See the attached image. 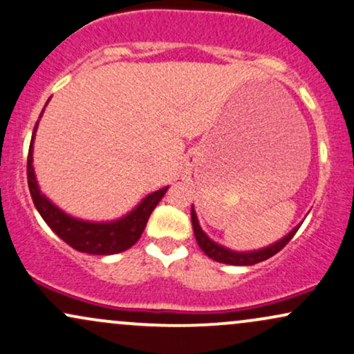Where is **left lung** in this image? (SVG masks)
Masks as SVG:
<instances>
[{
  "instance_id": "left-lung-1",
  "label": "left lung",
  "mask_w": 354,
  "mask_h": 354,
  "mask_svg": "<svg viewBox=\"0 0 354 354\" xmlns=\"http://www.w3.org/2000/svg\"><path fill=\"white\" fill-rule=\"evenodd\" d=\"M190 217H192L194 234H195V239H197L198 247H201L203 253H205L207 257H210L212 260L220 261V263H227V265H255V263H259V261L267 260V259H270V257H273L275 253L280 252L281 248H283L285 245L293 239V235L298 232V227L293 228V230L290 232L285 239H281L280 242L270 245V247L263 248V250L239 253V252H232V250H227V248L220 247V245L212 242L209 236L203 234L201 225H198V220H197V215H195V212H194V207H192V212H190Z\"/></svg>"
}]
</instances>
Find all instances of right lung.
<instances>
[{"mask_svg":"<svg viewBox=\"0 0 354 354\" xmlns=\"http://www.w3.org/2000/svg\"><path fill=\"white\" fill-rule=\"evenodd\" d=\"M36 127L37 122L35 126V132H32V139H35ZM32 139L31 144H29L28 152L29 192H31L32 202H35L37 212L44 218V222L51 227L54 234L64 240L74 250L93 253V255H112V253H119L131 248L140 239L152 210L156 209L157 203L160 202V198L167 192L169 187H164V189L147 195L131 214L126 215L124 218L115 220V222L93 223L73 218L57 209L56 205H53L41 194L39 187L36 184L35 170H32Z\"/></svg>","mask_w":354,"mask_h":354,"instance_id":"add662e5","label":"right lung"}]
</instances>
